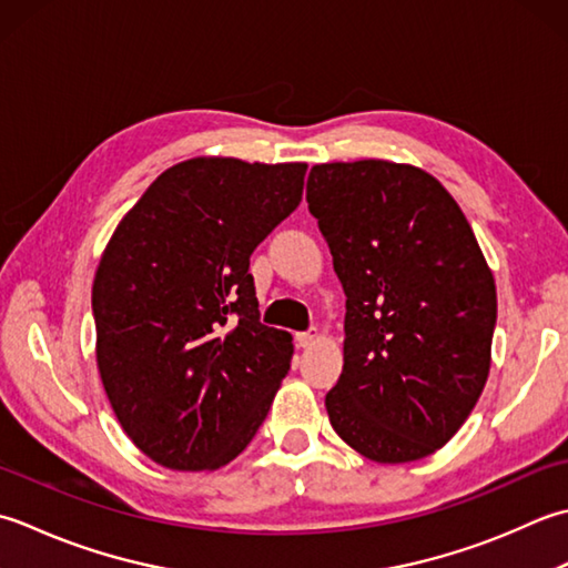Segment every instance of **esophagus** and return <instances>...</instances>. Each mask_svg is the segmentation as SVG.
Segmentation results:
<instances>
[{
	"label": "esophagus",
	"mask_w": 568,
	"mask_h": 568,
	"mask_svg": "<svg viewBox=\"0 0 568 568\" xmlns=\"http://www.w3.org/2000/svg\"><path fill=\"white\" fill-rule=\"evenodd\" d=\"M316 335H318L316 328L304 331V333H296V345H298V348H308V345L316 341Z\"/></svg>",
	"instance_id": "obj_1"
}]
</instances>
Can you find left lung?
<instances>
[{
  "label": "left lung",
  "mask_w": 568,
  "mask_h": 568,
  "mask_svg": "<svg viewBox=\"0 0 568 568\" xmlns=\"http://www.w3.org/2000/svg\"><path fill=\"white\" fill-rule=\"evenodd\" d=\"M306 201L345 292L331 426L369 460L429 456L490 373L497 294L478 240L432 173L395 161L316 164Z\"/></svg>",
  "instance_id": "obj_1"
}]
</instances>
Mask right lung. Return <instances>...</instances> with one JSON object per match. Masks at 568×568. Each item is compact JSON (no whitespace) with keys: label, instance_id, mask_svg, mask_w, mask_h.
<instances>
[{"label":"right lung","instance_id":"right-lung-1","mask_svg":"<svg viewBox=\"0 0 568 568\" xmlns=\"http://www.w3.org/2000/svg\"><path fill=\"white\" fill-rule=\"evenodd\" d=\"M306 164L195 156L126 213L92 282L98 369L132 444L173 470L227 466L292 363L260 323L250 254L301 203Z\"/></svg>","mask_w":568,"mask_h":568}]
</instances>
